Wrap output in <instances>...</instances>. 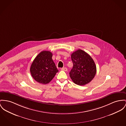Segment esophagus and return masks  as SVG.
I'll return each instance as SVG.
<instances>
[{"instance_id":"obj_1","label":"esophagus","mask_w":126,"mask_h":126,"mask_svg":"<svg viewBox=\"0 0 126 126\" xmlns=\"http://www.w3.org/2000/svg\"><path fill=\"white\" fill-rule=\"evenodd\" d=\"M61 70H62V71H67V68H66V67H63V68H62L61 69Z\"/></svg>"}]
</instances>
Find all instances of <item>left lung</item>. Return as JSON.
I'll return each mask as SVG.
<instances>
[{"label": "left lung", "mask_w": 126, "mask_h": 126, "mask_svg": "<svg viewBox=\"0 0 126 126\" xmlns=\"http://www.w3.org/2000/svg\"><path fill=\"white\" fill-rule=\"evenodd\" d=\"M73 67L70 76L74 83L84 85L93 80L96 72V67L92 57L84 50L78 49L71 54Z\"/></svg>", "instance_id": "obj_1"}]
</instances>
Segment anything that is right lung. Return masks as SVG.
Listing matches in <instances>:
<instances>
[{
    "mask_svg": "<svg viewBox=\"0 0 126 126\" xmlns=\"http://www.w3.org/2000/svg\"><path fill=\"white\" fill-rule=\"evenodd\" d=\"M52 56L51 52L44 50L41 51L34 60L30 72L34 79L38 83L48 84L58 72Z\"/></svg>",
    "mask_w": 126,
    "mask_h": 126,
    "instance_id": "1",
    "label": "right lung"
}]
</instances>
